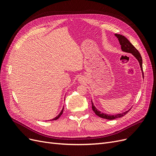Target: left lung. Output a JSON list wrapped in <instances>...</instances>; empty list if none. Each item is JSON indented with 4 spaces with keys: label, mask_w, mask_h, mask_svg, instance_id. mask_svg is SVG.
Instances as JSON below:
<instances>
[{
    "label": "left lung",
    "mask_w": 156,
    "mask_h": 156,
    "mask_svg": "<svg viewBox=\"0 0 156 156\" xmlns=\"http://www.w3.org/2000/svg\"><path fill=\"white\" fill-rule=\"evenodd\" d=\"M115 35L119 41V43L121 45V49H122V51L126 52V53H131L136 58V60L139 61V63L140 67V69H141V71H142L143 76L144 77V73H143V60H142V57H141L140 54L139 53V52L138 51V50L136 49L135 48V47L130 43V41L128 40H127L125 36H122L121 34H115ZM91 102H92V110L94 112H95V114L96 115H98L99 117H101V118H102V119H107V120H114V119H118V118H120V117L124 116L130 110L129 109V110L127 111L124 112L120 113V114H116V115H107V114L103 113L101 111L98 110L97 108H96V107L94 105V103H93L92 100H91Z\"/></svg>",
    "instance_id": "obj_1"
}]
</instances>
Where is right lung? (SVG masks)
Returning a JSON list of instances; mask_svg holds the SVG:
<instances>
[{
    "label": "right lung",
    "mask_w": 156,
    "mask_h": 156,
    "mask_svg": "<svg viewBox=\"0 0 156 156\" xmlns=\"http://www.w3.org/2000/svg\"><path fill=\"white\" fill-rule=\"evenodd\" d=\"M63 110H64V108H62V111H61V112L59 113V115L57 116H56L55 118H54V119H52L51 120H57L58 119H59V118H60V116H61V115H62V113H63Z\"/></svg>",
    "instance_id": "obj_1"
}]
</instances>
